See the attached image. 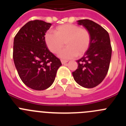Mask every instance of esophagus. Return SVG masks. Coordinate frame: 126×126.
Returning <instances> with one entry per match:
<instances>
[{
  "mask_svg": "<svg viewBox=\"0 0 126 126\" xmlns=\"http://www.w3.org/2000/svg\"><path fill=\"white\" fill-rule=\"evenodd\" d=\"M61 62H62V64H65V63H67V61H65V60H61Z\"/></svg>",
  "mask_w": 126,
  "mask_h": 126,
  "instance_id": "esophagus-1",
  "label": "esophagus"
}]
</instances>
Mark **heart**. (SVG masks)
Here are the masks:
<instances>
[{"instance_id": "heart-1", "label": "heart", "mask_w": 126, "mask_h": 126, "mask_svg": "<svg viewBox=\"0 0 126 126\" xmlns=\"http://www.w3.org/2000/svg\"><path fill=\"white\" fill-rule=\"evenodd\" d=\"M45 42L53 53L59 52L65 43L67 47L59 52V56L69 59L77 55L82 56L86 52L91 43V34L87 29L81 28L76 24H62L54 30V33H47Z\"/></svg>"}]
</instances>
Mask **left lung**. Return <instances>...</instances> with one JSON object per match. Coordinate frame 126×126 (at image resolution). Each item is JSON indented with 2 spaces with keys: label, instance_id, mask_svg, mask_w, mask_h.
I'll list each match as a JSON object with an SVG mask.
<instances>
[{
  "label": "left lung",
  "instance_id": "left-lung-1",
  "mask_svg": "<svg viewBox=\"0 0 126 126\" xmlns=\"http://www.w3.org/2000/svg\"><path fill=\"white\" fill-rule=\"evenodd\" d=\"M77 22L90 32L91 43L83 57L76 61L78 67L73 76L80 86L92 88L102 83L108 73L112 56L110 40L106 30L93 21L81 19Z\"/></svg>",
  "mask_w": 126,
  "mask_h": 126
}]
</instances>
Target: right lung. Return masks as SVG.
Segmentation results:
<instances>
[{"instance_id":"obj_1","label":"right lung","mask_w":126,"mask_h":126,"mask_svg":"<svg viewBox=\"0 0 126 126\" xmlns=\"http://www.w3.org/2000/svg\"><path fill=\"white\" fill-rule=\"evenodd\" d=\"M52 24L34 20L28 22L14 39L13 59L20 78L35 90L49 88L62 65L59 59L47 48L45 33Z\"/></svg>"}]
</instances>
